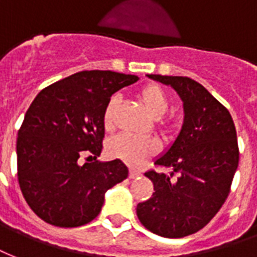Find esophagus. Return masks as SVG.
I'll return each instance as SVG.
<instances>
[{
    "mask_svg": "<svg viewBox=\"0 0 257 257\" xmlns=\"http://www.w3.org/2000/svg\"><path fill=\"white\" fill-rule=\"evenodd\" d=\"M140 175H141V172L137 171V170H130V172H128V178L130 179H134V178L140 177Z\"/></svg>",
    "mask_w": 257,
    "mask_h": 257,
    "instance_id": "1",
    "label": "esophagus"
}]
</instances>
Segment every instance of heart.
<instances>
[{
	"label": "heart",
	"instance_id": "1",
	"mask_svg": "<svg viewBox=\"0 0 257 257\" xmlns=\"http://www.w3.org/2000/svg\"><path fill=\"white\" fill-rule=\"evenodd\" d=\"M138 98L153 119H160L170 108V98L167 93L163 90V87L155 83L141 87L138 91ZM117 104V95H112L102 113V124L105 130L113 128L115 109ZM157 149L159 148L156 141H153L152 138H140L128 134L113 137L106 145V152L110 157L119 159L130 167H141L144 163H147L148 159L156 155Z\"/></svg>",
	"mask_w": 257,
	"mask_h": 257
}]
</instances>
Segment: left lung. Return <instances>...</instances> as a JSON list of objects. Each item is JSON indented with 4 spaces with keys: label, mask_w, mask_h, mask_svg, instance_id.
<instances>
[{
    "label": "left lung",
    "mask_w": 257,
    "mask_h": 257,
    "mask_svg": "<svg viewBox=\"0 0 257 257\" xmlns=\"http://www.w3.org/2000/svg\"><path fill=\"white\" fill-rule=\"evenodd\" d=\"M148 78L177 91L185 117L174 144L155 162L171 174L145 172L155 193L137 205V216L152 233L182 238L209 223L226 201L238 167L237 133L230 112L198 82L186 76Z\"/></svg>",
    "instance_id": "left-lung-1"
}]
</instances>
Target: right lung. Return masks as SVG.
Instances as JSON below:
<instances>
[{"label": "right lung", "instance_id": "right-lung-1", "mask_svg": "<svg viewBox=\"0 0 257 257\" xmlns=\"http://www.w3.org/2000/svg\"><path fill=\"white\" fill-rule=\"evenodd\" d=\"M137 80L136 75L113 71H82L34 98L18 133V179L30 208L46 223H89L100 213L106 190L128 177L119 159L97 157L110 95Z\"/></svg>", "mask_w": 257, "mask_h": 257}]
</instances>
